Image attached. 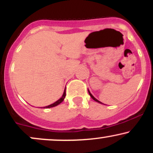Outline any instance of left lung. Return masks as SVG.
<instances>
[{"label": "left lung", "mask_w": 153, "mask_h": 153, "mask_svg": "<svg viewBox=\"0 0 153 153\" xmlns=\"http://www.w3.org/2000/svg\"><path fill=\"white\" fill-rule=\"evenodd\" d=\"M88 94H89V95H90V96H91V98H92V99H94L95 101H96V102H98V103H101V102H100V101H99V100H97V99H96V98H95V97H94V96H93V95L91 94V92H90V91H89V90H88Z\"/></svg>", "instance_id": "1"}]
</instances>
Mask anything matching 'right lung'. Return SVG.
<instances>
[{
	"label": "right lung",
	"instance_id": "1",
	"mask_svg": "<svg viewBox=\"0 0 153 153\" xmlns=\"http://www.w3.org/2000/svg\"><path fill=\"white\" fill-rule=\"evenodd\" d=\"M65 89H66V88H65ZM65 89L64 93H63V94H62V97L60 98V99H59V100H57V101H56V102H54V103H52V104H50V105H49V106L44 107V108H52V107H54V106H57V105H59V103H62V101H63V100H64L65 98V96H66V91H65Z\"/></svg>",
	"mask_w": 153,
	"mask_h": 153
}]
</instances>
